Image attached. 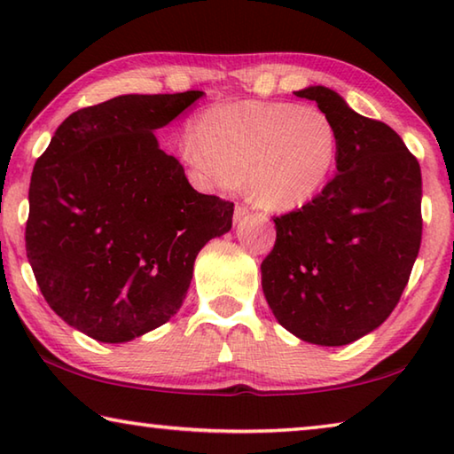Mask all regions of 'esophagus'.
I'll return each instance as SVG.
<instances>
[{"label":"esophagus","instance_id":"obj_1","mask_svg":"<svg viewBox=\"0 0 454 454\" xmlns=\"http://www.w3.org/2000/svg\"><path fill=\"white\" fill-rule=\"evenodd\" d=\"M250 214V210L246 208V206H236V210H234V222H242L246 216H248Z\"/></svg>","mask_w":454,"mask_h":454}]
</instances>
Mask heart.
Masks as SVG:
<instances>
[{"instance_id": "obj_1", "label": "heart", "mask_w": 454, "mask_h": 454, "mask_svg": "<svg viewBox=\"0 0 454 454\" xmlns=\"http://www.w3.org/2000/svg\"><path fill=\"white\" fill-rule=\"evenodd\" d=\"M340 140L334 121L312 106L234 102L204 110L180 152L198 178L228 190L246 180L268 210H294L333 178Z\"/></svg>"}]
</instances>
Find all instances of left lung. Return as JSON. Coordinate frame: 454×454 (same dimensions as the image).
Wrapping results in <instances>:
<instances>
[{
	"instance_id": "1",
	"label": "left lung",
	"mask_w": 454,
	"mask_h": 454,
	"mask_svg": "<svg viewBox=\"0 0 454 454\" xmlns=\"http://www.w3.org/2000/svg\"><path fill=\"white\" fill-rule=\"evenodd\" d=\"M294 94L334 121L338 174L301 210L274 218L262 290L288 333L342 347L379 328L401 301L420 248V166L393 128L360 116L334 90Z\"/></svg>"
}]
</instances>
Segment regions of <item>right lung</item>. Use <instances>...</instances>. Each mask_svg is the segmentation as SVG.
Wrapping results in <instances>:
<instances>
[{
    "instance_id": "1",
    "label": "right lung",
    "mask_w": 454,
    "mask_h": 454,
    "mask_svg": "<svg viewBox=\"0 0 454 454\" xmlns=\"http://www.w3.org/2000/svg\"><path fill=\"white\" fill-rule=\"evenodd\" d=\"M202 96L83 107L34 166L27 260L50 309L94 340L128 342L170 320L198 252L232 228L234 204L192 188L153 136Z\"/></svg>"
}]
</instances>
